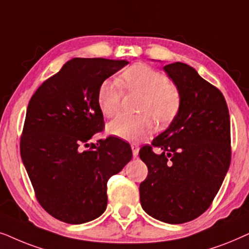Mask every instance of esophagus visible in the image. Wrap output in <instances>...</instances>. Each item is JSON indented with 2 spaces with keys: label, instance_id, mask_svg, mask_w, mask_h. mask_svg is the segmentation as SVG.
<instances>
[{
  "label": "esophagus",
  "instance_id": "obj_1",
  "mask_svg": "<svg viewBox=\"0 0 249 249\" xmlns=\"http://www.w3.org/2000/svg\"><path fill=\"white\" fill-rule=\"evenodd\" d=\"M131 148H132V151H133V156H134V157H137V156L139 155V150H140V147H139L138 144L133 143L131 145Z\"/></svg>",
  "mask_w": 249,
  "mask_h": 249
}]
</instances>
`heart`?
I'll use <instances>...</instances> for the list:
<instances>
[{"label":"heart","instance_id":"1","mask_svg":"<svg viewBox=\"0 0 249 249\" xmlns=\"http://www.w3.org/2000/svg\"><path fill=\"white\" fill-rule=\"evenodd\" d=\"M122 86L131 92L143 94L141 116H119L108 125V132L127 141H138L151 135L155 123L167 124L177 116L181 104L180 92L167 76L147 65L131 66L123 72L119 82L106 79L98 91V106L106 117H114L121 110ZM148 115H147L146 114Z\"/></svg>","mask_w":249,"mask_h":249}]
</instances>
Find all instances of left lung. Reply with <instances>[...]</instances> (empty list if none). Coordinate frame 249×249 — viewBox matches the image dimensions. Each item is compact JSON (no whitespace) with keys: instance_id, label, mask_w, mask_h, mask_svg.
<instances>
[{"instance_id":"left-lung-1","label":"left lung","mask_w":249,"mask_h":249,"mask_svg":"<svg viewBox=\"0 0 249 249\" xmlns=\"http://www.w3.org/2000/svg\"><path fill=\"white\" fill-rule=\"evenodd\" d=\"M180 92L168 127L140 149L148 177L140 184L145 213L170 224L199 216L210 207L230 166V116L223 94L195 68L174 62L163 68Z\"/></svg>"}]
</instances>
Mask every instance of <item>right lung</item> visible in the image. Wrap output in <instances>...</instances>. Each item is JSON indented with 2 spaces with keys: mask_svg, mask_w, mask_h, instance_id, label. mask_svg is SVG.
Segmentation results:
<instances>
[{
  "mask_svg": "<svg viewBox=\"0 0 249 249\" xmlns=\"http://www.w3.org/2000/svg\"><path fill=\"white\" fill-rule=\"evenodd\" d=\"M126 60L74 58L43 83L29 101L20 155L41 206L66 223L82 224L107 207V182L132 159L127 142L109 137L82 145L104 128L101 83Z\"/></svg>",
  "mask_w": 249,
  "mask_h": 249,
  "instance_id": "1",
  "label": "right lung"
}]
</instances>
